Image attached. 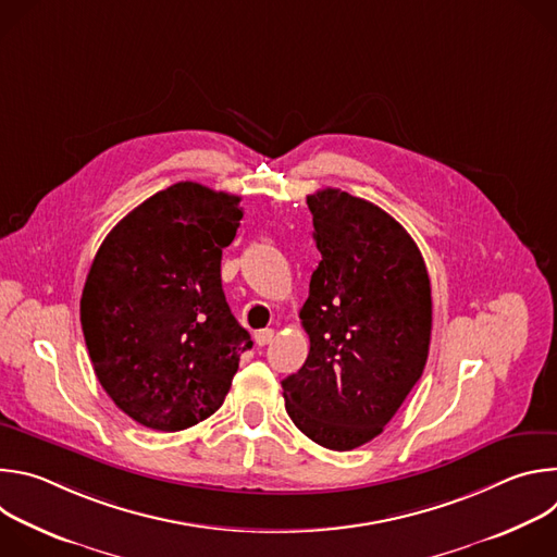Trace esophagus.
<instances>
[{
	"label": "esophagus",
	"instance_id": "1",
	"mask_svg": "<svg viewBox=\"0 0 557 557\" xmlns=\"http://www.w3.org/2000/svg\"><path fill=\"white\" fill-rule=\"evenodd\" d=\"M273 337H275L273 329H264V331H258V333H256V344H258V346H269V344L273 342Z\"/></svg>",
	"mask_w": 557,
	"mask_h": 557
}]
</instances>
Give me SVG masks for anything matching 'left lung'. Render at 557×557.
Returning <instances> with one entry per match:
<instances>
[{
  "instance_id": "1",
  "label": "left lung",
  "mask_w": 557,
  "mask_h": 557,
  "mask_svg": "<svg viewBox=\"0 0 557 557\" xmlns=\"http://www.w3.org/2000/svg\"><path fill=\"white\" fill-rule=\"evenodd\" d=\"M322 262L299 320L304 366L282 381L286 412L317 445L346 451L383 432L421 379L432 288L410 233L342 189L306 198Z\"/></svg>"
}]
</instances>
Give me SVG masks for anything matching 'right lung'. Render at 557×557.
<instances>
[{"mask_svg":"<svg viewBox=\"0 0 557 557\" xmlns=\"http://www.w3.org/2000/svg\"><path fill=\"white\" fill-rule=\"evenodd\" d=\"M240 220V196L176 183L129 211L95 256L82 295L92 368L116 408L149 430L211 417L253 346L220 280Z\"/></svg>","mask_w":557,"mask_h":557,"instance_id":"add662e5","label":"right lung"}]
</instances>
